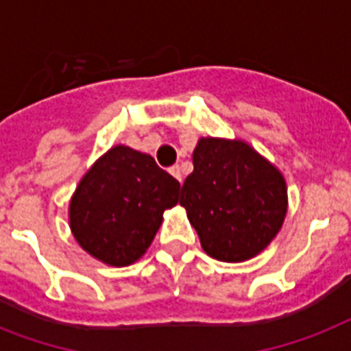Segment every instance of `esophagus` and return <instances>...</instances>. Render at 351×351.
I'll list each match as a JSON object with an SVG mask.
<instances>
[{"label": "esophagus", "instance_id": "1", "mask_svg": "<svg viewBox=\"0 0 351 351\" xmlns=\"http://www.w3.org/2000/svg\"><path fill=\"white\" fill-rule=\"evenodd\" d=\"M169 173L173 176H175L176 180L182 182V171H180V165H173V167H169Z\"/></svg>", "mask_w": 351, "mask_h": 351}]
</instances>
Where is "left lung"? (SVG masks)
<instances>
[{
  "label": "left lung",
  "instance_id": "8db88e82",
  "mask_svg": "<svg viewBox=\"0 0 351 351\" xmlns=\"http://www.w3.org/2000/svg\"><path fill=\"white\" fill-rule=\"evenodd\" d=\"M180 206L209 256L244 262L266 250L288 211L282 173L250 143L200 138Z\"/></svg>",
  "mask_w": 351,
  "mask_h": 351
}]
</instances>
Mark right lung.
<instances>
[{"instance_id": "obj_1", "label": "right lung", "mask_w": 351, "mask_h": 351, "mask_svg": "<svg viewBox=\"0 0 351 351\" xmlns=\"http://www.w3.org/2000/svg\"><path fill=\"white\" fill-rule=\"evenodd\" d=\"M180 184L151 154L114 145L80 180L69 204L74 239L109 266H129L147 251Z\"/></svg>"}]
</instances>
